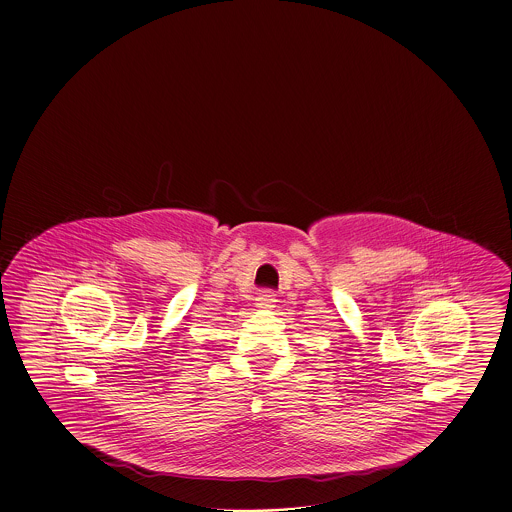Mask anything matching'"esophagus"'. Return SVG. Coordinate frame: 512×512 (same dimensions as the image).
Segmentation results:
<instances>
[{"label": "esophagus", "instance_id": "34e87169", "mask_svg": "<svg viewBox=\"0 0 512 512\" xmlns=\"http://www.w3.org/2000/svg\"><path fill=\"white\" fill-rule=\"evenodd\" d=\"M275 303H277V299H275L273 292H262L256 297V307L258 308L269 310V308L275 307Z\"/></svg>", "mask_w": 512, "mask_h": 512}]
</instances>
